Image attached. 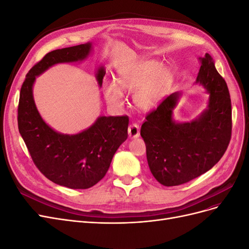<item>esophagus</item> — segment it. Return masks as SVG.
<instances>
[{
    "label": "esophagus",
    "instance_id": "esophagus-1",
    "mask_svg": "<svg viewBox=\"0 0 249 249\" xmlns=\"http://www.w3.org/2000/svg\"><path fill=\"white\" fill-rule=\"evenodd\" d=\"M127 132H129V136L130 138H137L140 135V129L139 125L137 124H132L129 125V129H127Z\"/></svg>",
    "mask_w": 249,
    "mask_h": 249
}]
</instances>
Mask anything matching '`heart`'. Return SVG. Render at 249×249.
<instances>
[{"label":"heart","mask_w":249,"mask_h":249,"mask_svg":"<svg viewBox=\"0 0 249 249\" xmlns=\"http://www.w3.org/2000/svg\"><path fill=\"white\" fill-rule=\"evenodd\" d=\"M161 70L162 63L157 60H141L126 67L118 72L117 84L114 81L105 83V99L112 106L119 107L124 102V91L134 93V103L139 109L156 108L171 82L170 73Z\"/></svg>","instance_id":"obj_1"}]
</instances>
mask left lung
I'll list each match as a JSON object with an SVG mask.
<instances>
[{"label": "left lung", "mask_w": 249, "mask_h": 249, "mask_svg": "<svg viewBox=\"0 0 249 249\" xmlns=\"http://www.w3.org/2000/svg\"><path fill=\"white\" fill-rule=\"evenodd\" d=\"M198 59L196 83L210 94L208 109L190 123H177L172 110L180 93L175 92L150 111L141 125L150 172L167 187L190 182L210 170L224 155L231 137V104L227 83L208 53Z\"/></svg>", "instance_id": "1"}]
</instances>
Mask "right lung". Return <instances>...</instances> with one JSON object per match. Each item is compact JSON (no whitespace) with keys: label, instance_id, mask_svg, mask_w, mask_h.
I'll return each mask as SVG.
<instances>
[{"label":"right lung","instance_id":"1","mask_svg":"<svg viewBox=\"0 0 249 249\" xmlns=\"http://www.w3.org/2000/svg\"><path fill=\"white\" fill-rule=\"evenodd\" d=\"M91 43L52 51L27 73L19 93L18 131L36 167L53 183L71 189H88L106 176L112 158L127 138L129 117L100 116L95 123L76 135L60 134L43 122L33 99L37 76L57 63L84 60ZM106 71H97L102 86Z\"/></svg>","mask_w":249,"mask_h":249}]
</instances>
